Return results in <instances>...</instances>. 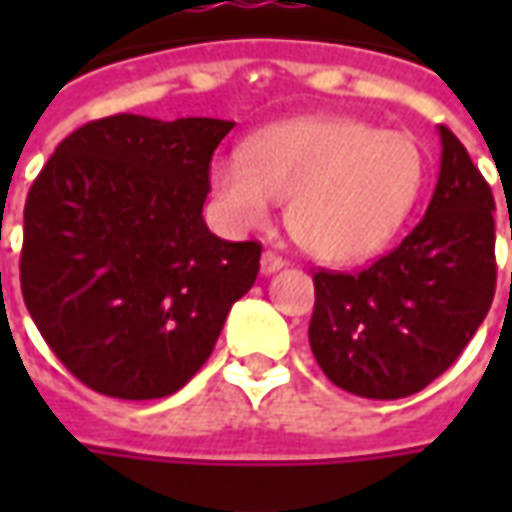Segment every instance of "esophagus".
<instances>
[{
    "label": "esophagus",
    "instance_id": "obj_1",
    "mask_svg": "<svg viewBox=\"0 0 512 512\" xmlns=\"http://www.w3.org/2000/svg\"><path fill=\"white\" fill-rule=\"evenodd\" d=\"M282 266H285V260L274 252H263V257H260V274H266V277L277 274Z\"/></svg>",
    "mask_w": 512,
    "mask_h": 512
}]
</instances>
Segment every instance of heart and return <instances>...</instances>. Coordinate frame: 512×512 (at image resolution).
<instances>
[{"instance_id": "heart-1", "label": "heart", "mask_w": 512, "mask_h": 512, "mask_svg": "<svg viewBox=\"0 0 512 512\" xmlns=\"http://www.w3.org/2000/svg\"><path fill=\"white\" fill-rule=\"evenodd\" d=\"M425 156L408 134L348 115H307L257 131L219 153L208 186L233 230H257L288 200L290 235L323 263L384 252L417 205Z\"/></svg>"}]
</instances>
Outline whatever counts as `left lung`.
I'll return each instance as SVG.
<instances>
[{
	"label": "left lung",
	"instance_id": "8db88e82",
	"mask_svg": "<svg viewBox=\"0 0 512 512\" xmlns=\"http://www.w3.org/2000/svg\"><path fill=\"white\" fill-rule=\"evenodd\" d=\"M439 139L436 191L403 244L359 274H315L310 348L351 395L397 400L425 389L491 310L494 194L458 136L439 126Z\"/></svg>",
	"mask_w": 512,
	"mask_h": 512
}]
</instances>
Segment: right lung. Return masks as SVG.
<instances>
[{
	"label": "right lung",
	"instance_id": "obj_1",
	"mask_svg": "<svg viewBox=\"0 0 512 512\" xmlns=\"http://www.w3.org/2000/svg\"><path fill=\"white\" fill-rule=\"evenodd\" d=\"M230 128L104 117L62 139L29 189L21 293L51 351L101 395L178 392L255 285L260 244L224 241L202 219Z\"/></svg>",
	"mask_w": 512,
	"mask_h": 512
}]
</instances>
